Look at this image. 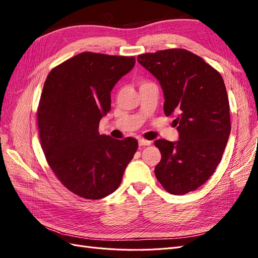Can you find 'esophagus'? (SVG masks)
Instances as JSON below:
<instances>
[{"instance_id":"34e87169","label":"esophagus","mask_w":258,"mask_h":258,"mask_svg":"<svg viewBox=\"0 0 258 258\" xmlns=\"http://www.w3.org/2000/svg\"><path fill=\"white\" fill-rule=\"evenodd\" d=\"M151 141H147V140H144V139H139V145L140 146H148L151 145Z\"/></svg>"}]
</instances>
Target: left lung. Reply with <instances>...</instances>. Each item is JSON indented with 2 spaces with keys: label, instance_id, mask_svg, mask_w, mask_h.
<instances>
[{
  "label": "left lung",
  "instance_id": "obj_1",
  "mask_svg": "<svg viewBox=\"0 0 258 258\" xmlns=\"http://www.w3.org/2000/svg\"><path fill=\"white\" fill-rule=\"evenodd\" d=\"M159 82L167 116L175 115L178 140H157L161 160L155 175L168 192L196 190L214 173L230 135L228 96L221 74L185 49L138 56Z\"/></svg>",
  "mask_w": 258,
  "mask_h": 258
}]
</instances>
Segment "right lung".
Segmentation results:
<instances>
[{"label":"right lung","instance_id":"add662e5","mask_svg":"<svg viewBox=\"0 0 258 258\" xmlns=\"http://www.w3.org/2000/svg\"><path fill=\"white\" fill-rule=\"evenodd\" d=\"M135 57L82 52L52 69L44 84L37 123L45 157L69 190L97 200L114 192L138 150L134 138L99 134L111 91Z\"/></svg>","mask_w":258,"mask_h":258}]
</instances>
